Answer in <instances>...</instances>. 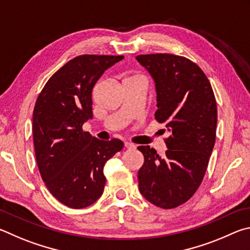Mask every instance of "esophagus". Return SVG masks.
<instances>
[{"label": "esophagus", "mask_w": 250, "mask_h": 250, "mask_svg": "<svg viewBox=\"0 0 250 250\" xmlns=\"http://www.w3.org/2000/svg\"><path fill=\"white\" fill-rule=\"evenodd\" d=\"M125 147L127 148V149H134V148H136V146H135L133 143H129V142L125 143Z\"/></svg>", "instance_id": "1"}]
</instances>
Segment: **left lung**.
Masks as SVG:
<instances>
[{
  "instance_id": "8db88e82",
  "label": "left lung",
  "mask_w": 250,
  "mask_h": 250,
  "mask_svg": "<svg viewBox=\"0 0 250 250\" xmlns=\"http://www.w3.org/2000/svg\"><path fill=\"white\" fill-rule=\"evenodd\" d=\"M136 60L154 80L155 117L170 134L164 156L149 146L138 147L145 158L138 171L139 191L156 207L173 208L195 193L207 171L215 144V96L207 76L189 59L155 54Z\"/></svg>"
}]
</instances>
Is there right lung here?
<instances>
[{"instance_id":"right-lung-1","label":"right lung","mask_w":250,"mask_h":250,"mask_svg":"<svg viewBox=\"0 0 250 250\" xmlns=\"http://www.w3.org/2000/svg\"><path fill=\"white\" fill-rule=\"evenodd\" d=\"M123 59L76 57L47 81L35 104L33 136L39 172L50 193L68 208H86L102 195L104 166L124 146L118 139L100 141L82 130L93 117L95 83Z\"/></svg>"}]
</instances>
